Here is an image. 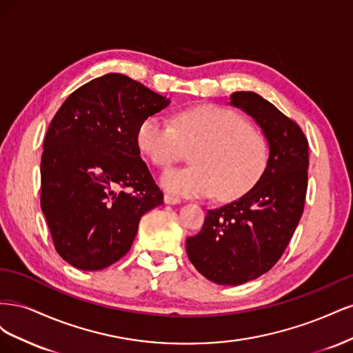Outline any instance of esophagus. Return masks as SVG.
<instances>
[{
	"mask_svg": "<svg viewBox=\"0 0 353 353\" xmlns=\"http://www.w3.org/2000/svg\"><path fill=\"white\" fill-rule=\"evenodd\" d=\"M163 200H165L166 205H176V203H179V201H181V199H179V197L172 196V194H165Z\"/></svg>",
	"mask_w": 353,
	"mask_h": 353,
	"instance_id": "1",
	"label": "esophagus"
}]
</instances>
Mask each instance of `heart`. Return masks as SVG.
<instances>
[{
    "label": "heart",
    "instance_id": "obj_1",
    "mask_svg": "<svg viewBox=\"0 0 353 353\" xmlns=\"http://www.w3.org/2000/svg\"><path fill=\"white\" fill-rule=\"evenodd\" d=\"M137 144L159 169L179 162L196 150L193 168L168 170L162 185L187 197L234 200L250 188L268 166L270 150L263 137L250 130L241 114L215 104L193 105L175 114V123L152 114L138 126Z\"/></svg>",
    "mask_w": 353,
    "mask_h": 353
}]
</instances>
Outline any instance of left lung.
Instances as JSON below:
<instances>
[{
	"instance_id": "8db88e82",
	"label": "left lung",
	"mask_w": 353,
	"mask_h": 353,
	"mask_svg": "<svg viewBox=\"0 0 353 353\" xmlns=\"http://www.w3.org/2000/svg\"><path fill=\"white\" fill-rule=\"evenodd\" d=\"M231 105L258 122L270 159L256 185L239 200L208 210L199 234L187 239L188 259L208 280L239 285L258 279L279 262L302 218L309 152L293 119L252 91L231 95Z\"/></svg>"
}]
</instances>
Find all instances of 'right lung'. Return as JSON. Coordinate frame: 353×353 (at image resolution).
Wrapping results in <instances>:
<instances>
[{"label": "right lung", "mask_w": 353, "mask_h": 353, "mask_svg": "<svg viewBox=\"0 0 353 353\" xmlns=\"http://www.w3.org/2000/svg\"><path fill=\"white\" fill-rule=\"evenodd\" d=\"M169 99L121 73L73 91L52 117L41 157V209L57 253L99 271L131 249L163 193L140 156L137 131Z\"/></svg>", "instance_id": "right-lung-1"}]
</instances>
